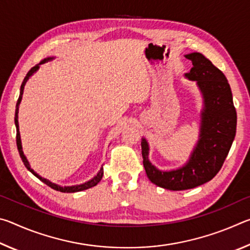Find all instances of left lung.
Segmentation results:
<instances>
[{
  "label": "left lung",
  "instance_id": "obj_1",
  "mask_svg": "<svg viewBox=\"0 0 250 250\" xmlns=\"http://www.w3.org/2000/svg\"><path fill=\"white\" fill-rule=\"evenodd\" d=\"M185 57L193 67L185 77L197 83L204 99L201 112L200 139L188 163L172 171H160L149 161V145L141 141L143 167L152 183L171 191L194 188L210 181L223 167L236 135L237 113L227 79L201 53Z\"/></svg>",
  "mask_w": 250,
  "mask_h": 250
}]
</instances>
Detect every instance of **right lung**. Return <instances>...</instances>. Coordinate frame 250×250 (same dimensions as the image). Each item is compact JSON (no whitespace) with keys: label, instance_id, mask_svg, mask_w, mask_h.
<instances>
[{"label":"right lung","instance_id":"add662e5","mask_svg":"<svg viewBox=\"0 0 250 250\" xmlns=\"http://www.w3.org/2000/svg\"><path fill=\"white\" fill-rule=\"evenodd\" d=\"M54 57H48V58H45L42 61L40 64H37L36 66H34L33 68H31V70L28 71V73L26 74V76H25V78L23 80L22 84H21V92H20V97H19V100H18V104H16V110H15V125H16V145H18V149H19V152H20V155H21V159H22L24 166L26 167L27 170L29 172H32L34 175H35L37 179H40L43 183H45L46 185H48L49 188H52L53 189H56V191L58 192H62V193H75V192H80V191H83V189H87V188H92V186H96L97 184L99 183L100 180L103 179V175H104V168L101 167L100 171L98 172V174H97L94 179H91L90 181L86 182V183L83 184H79V185H73V186H61V185H57L53 183V182H50L48 180L44 179V177H42L41 175L37 174V173L33 170V168H31V167H29V163L28 161L26 159V156L24 155L23 153V149H22V142H21V135H20V129H19V105L21 104V100H22V96H23V91H24V86L25 83H26V82L28 80V78L31 77V76L35 73V71L40 68V65L44 64V62L50 61V59H53Z\"/></svg>","mask_w":250,"mask_h":250}]
</instances>
